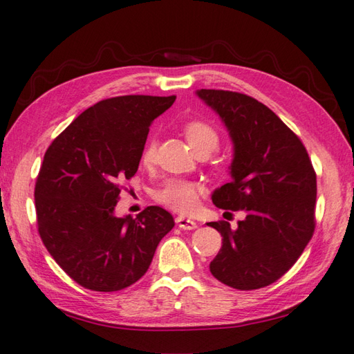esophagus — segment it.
<instances>
[{"label": "esophagus", "mask_w": 354, "mask_h": 354, "mask_svg": "<svg viewBox=\"0 0 354 354\" xmlns=\"http://www.w3.org/2000/svg\"><path fill=\"white\" fill-rule=\"evenodd\" d=\"M176 225L181 230H194V228H198V223L196 222L192 221V219H187V217H184V216H178L176 217Z\"/></svg>", "instance_id": "obj_1"}]
</instances>
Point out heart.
<instances>
[{
    "label": "heart",
    "instance_id": "1",
    "mask_svg": "<svg viewBox=\"0 0 354 354\" xmlns=\"http://www.w3.org/2000/svg\"><path fill=\"white\" fill-rule=\"evenodd\" d=\"M184 133L187 141L196 153L207 152L212 153L219 146L221 137L212 124L201 120H193L184 126ZM156 155V141L149 140L141 152L142 165H152ZM201 187L185 179H169L160 190L155 193V199L160 204L169 207L178 213H192L198 205Z\"/></svg>",
    "mask_w": 354,
    "mask_h": 354
}]
</instances>
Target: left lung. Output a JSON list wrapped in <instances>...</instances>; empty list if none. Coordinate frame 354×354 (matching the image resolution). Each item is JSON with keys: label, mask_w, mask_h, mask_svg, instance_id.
<instances>
[{"label": "left lung", "mask_w": 354, "mask_h": 354, "mask_svg": "<svg viewBox=\"0 0 354 354\" xmlns=\"http://www.w3.org/2000/svg\"><path fill=\"white\" fill-rule=\"evenodd\" d=\"M196 94L234 145L232 179L214 190L213 204L246 214L236 230L225 221L208 223L222 236L209 270L230 288H265L295 265L313 236L317 173L301 140L259 100L223 89Z\"/></svg>", "instance_id": "obj_1"}]
</instances>
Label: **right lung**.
<instances>
[{"label": "right lung", "mask_w": 354, "mask_h": 354, "mask_svg": "<svg viewBox=\"0 0 354 354\" xmlns=\"http://www.w3.org/2000/svg\"><path fill=\"white\" fill-rule=\"evenodd\" d=\"M176 95H120L74 120L44 155L35 187L37 231L77 284L115 292L147 272L158 243L175 227L161 207L132 219L114 209L122 183L138 170L149 126Z\"/></svg>", "instance_id": "add662e5"}]
</instances>
